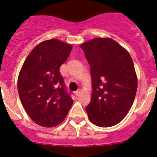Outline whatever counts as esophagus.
<instances>
[{"label": "esophagus", "instance_id": "obj_1", "mask_svg": "<svg viewBox=\"0 0 157 157\" xmlns=\"http://www.w3.org/2000/svg\"><path fill=\"white\" fill-rule=\"evenodd\" d=\"M75 96H79V94H80V90H77V91H75Z\"/></svg>", "mask_w": 157, "mask_h": 157}]
</instances>
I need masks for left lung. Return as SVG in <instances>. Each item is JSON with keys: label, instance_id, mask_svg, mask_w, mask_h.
I'll list each match as a JSON object with an SVG mask.
<instances>
[{"label": "left lung", "instance_id": "1", "mask_svg": "<svg viewBox=\"0 0 157 157\" xmlns=\"http://www.w3.org/2000/svg\"><path fill=\"white\" fill-rule=\"evenodd\" d=\"M90 67L93 92L86 107L95 125H116L125 117L137 90L133 60L124 47L111 38H98L80 45Z\"/></svg>", "mask_w": 157, "mask_h": 157}]
</instances>
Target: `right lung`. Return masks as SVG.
Here are the masks:
<instances>
[{"instance_id":"1","label":"right lung","mask_w":157,"mask_h":157,"mask_svg":"<svg viewBox=\"0 0 157 157\" xmlns=\"http://www.w3.org/2000/svg\"><path fill=\"white\" fill-rule=\"evenodd\" d=\"M72 48L57 39L44 40L31 51L23 64L17 78L18 94L28 115L38 125H58L73 105L59 72Z\"/></svg>"}]
</instances>
